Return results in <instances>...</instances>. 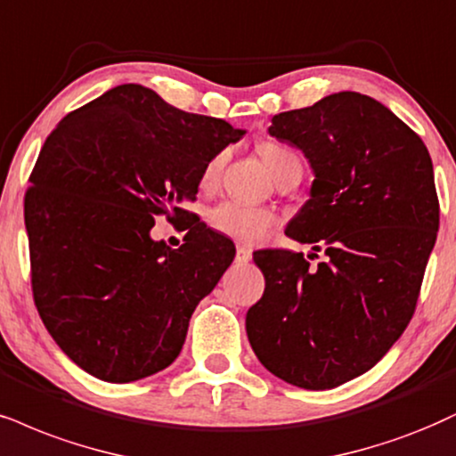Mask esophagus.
I'll return each instance as SVG.
<instances>
[{"label":"esophagus","mask_w":456,"mask_h":456,"mask_svg":"<svg viewBox=\"0 0 456 456\" xmlns=\"http://www.w3.org/2000/svg\"><path fill=\"white\" fill-rule=\"evenodd\" d=\"M249 260H251V249H249V247L239 245L237 247V262L239 264H247Z\"/></svg>","instance_id":"34e87169"}]
</instances>
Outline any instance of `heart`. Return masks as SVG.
<instances>
[{
  "mask_svg": "<svg viewBox=\"0 0 456 456\" xmlns=\"http://www.w3.org/2000/svg\"><path fill=\"white\" fill-rule=\"evenodd\" d=\"M257 151H260L264 165H266L274 179H279L283 173H288L289 168H302L296 151L283 143L264 142L257 145ZM222 156H217V159H213L209 165L205 167L200 177L202 190H209L217 183L219 171H222ZM274 222H277V217H274L273 211L264 209V207H251L234 200L219 202L217 207H213L209 211L211 228H216L217 232L226 234L230 239L249 245L260 243V240L271 232Z\"/></svg>",
  "mask_w": 456,
  "mask_h": 456,
  "instance_id": "obj_1",
  "label": "heart"
}]
</instances>
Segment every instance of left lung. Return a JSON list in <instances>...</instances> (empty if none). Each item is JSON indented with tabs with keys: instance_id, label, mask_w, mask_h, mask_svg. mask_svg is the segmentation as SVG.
<instances>
[{
	"instance_id": "left-lung-1",
	"label": "left lung",
	"mask_w": 456,
	"mask_h": 456,
	"mask_svg": "<svg viewBox=\"0 0 456 456\" xmlns=\"http://www.w3.org/2000/svg\"><path fill=\"white\" fill-rule=\"evenodd\" d=\"M268 133L314 175L285 234L328 260L254 254L266 288L247 311V338L285 383L334 389L374 368L412 319L440 226L434 165L412 128L351 91L277 114Z\"/></svg>"
}]
</instances>
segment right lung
I'll return each instance as SVG.
<instances>
[{
  "label": "right lung",
  "mask_w": 456,
  "mask_h": 456,
  "mask_svg": "<svg viewBox=\"0 0 456 456\" xmlns=\"http://www.w3.org/2000/svg\"><path fill=\"white\" fill-rule=\"evenodd\" d=\"M243 134L142 84L111 88L48 134L25 196L33 297L84 372L133 383L175 362L194 308L237 251L182 205ZM162 212L191 228L179 250L151 239Z\"/></svg>",
  "instance_id": "1"
}]
</instances>
